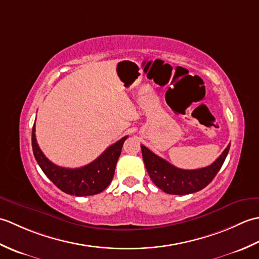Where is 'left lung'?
<instances>
[{
  "instance_id": "1",
  "label": "left lung",
  "mask_w": 259,
  "mask_h": 259,
  "mask_svg": "<svg viewBox=\"0 0 259 259\" xmlns=\"http://www.w3.org/2000/svg\"><path fill=\"white\" fill-rule=\"evenodd\" d=\"M229 148L230 145L210 166L194 170L175 167L174 164L155 155L144 145H141V151L147 171L152 183L159 189L170 195H188L201 190L211 183L214 176L221 170L228 155Z\"/></svg>"
}]
</instances>
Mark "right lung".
<instances>
[{
  "mask_svg": "<svg viewBox=\"0 0 259 259\" xmlns=\"http://www.w3.org/2000/svg\"><path fill=\"white\" fill-rule=\"evenodd\" d=\"M128 137L108 147L96 160L81 168H63L51 162L43 155L35 138V123L32 129V149L35 160L47 177L59 189L68 195L78 197L100 194L112 181L115 164L120 157L124 140Z\"/></svg>",
  "mask_w": 259,
  "mask_h": 259,
  "instance_id": "1",
  "label": "right lung"
}]
</instances>
